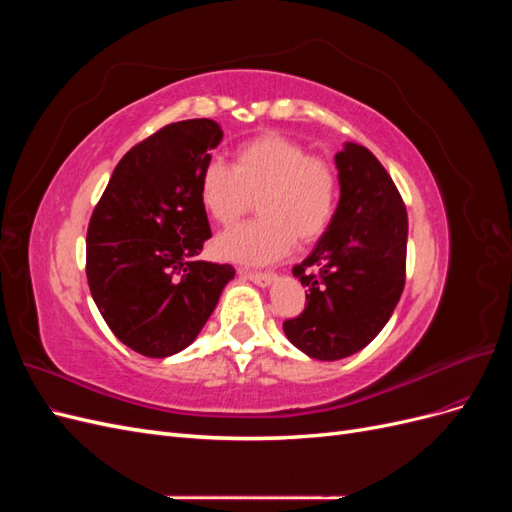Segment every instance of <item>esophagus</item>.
Wrapping results in <instances>:
<instances>
[{"label": "esophagus", "instance_id": "obj_1", "mask_svg": "<svg viewBox=\"0 0 512 512\" xmlns=\"http://www.w3.org/2000/svg\"><path fill=\"white\" fill-rule=\"evenodd\" d=\"M245 280H250V282H254V284H258V286H269L273 280H275V273H269V271H247V269H241L239 271Z\"/></svg>", "mask_w": 512, "mask_h": 512}]
</instances>
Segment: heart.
<instances>
[{"instance_id": "1", "label": "heart", "mask_w": 512, "mask_h": 512, "mask_svg": "<svg viewBox=\"0 0 512 512\" xmlns=\"http://www.w3.org/2000/svg\"><path fill=\"white\" fill-rule=\"evenodd\" d=\"M339 194L337 168L292 138L267 132L232 151L230 168L211 160L200 170V205L220 226L237 224L256 207L260 218L215 241L226 260L262 265L297 241L314 243L329 228Z\"/></svg>"}]
</instances>
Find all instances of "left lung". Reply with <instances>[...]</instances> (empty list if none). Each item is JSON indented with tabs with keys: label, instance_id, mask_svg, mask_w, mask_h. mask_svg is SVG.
I'll return each mask as SVG.
<instances>
[{
	"label": "left lung",
	"instance_id": "obj_1",
	"mask_svg": "<svg viewBox=\"0 0 512 512\" xmlns=\"http://www.w3.org/2000/svg\"><path fill=\"white\" fill-rule=\"evenodd\" d=\"M335 164L342 196L316 250L292 267L305 309L284 320L290 342L318 361L365 348L406 286L408 213L397 185L363 145L348 143Z\"/></svg>",
	"mask_w": 512,
	"mask_h": 512
}]
</instances>
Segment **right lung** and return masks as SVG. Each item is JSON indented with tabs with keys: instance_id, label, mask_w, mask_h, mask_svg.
<instances>
[{
	"instance_id": "add662e5",
	"label": "right lung",
	"mask_w": 512,
	"mask_h": 512,
	"mask_svg": "<svg viewBox=\"0 0 512 512\" xmlns=\"http://www.w3.org/2000/svg\"><path fill=\"white\" fill-rule=\"evenodd\" d=\"M222 136L213 119L168 123L119 160L91 213V297L119 342L151 359L188 348L235 277L196 258L211 239L198 179Z\"/></svg>"
}]
</instances>
